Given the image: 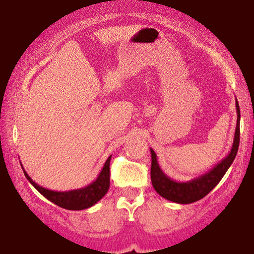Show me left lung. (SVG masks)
Wrapping results in <instances>:
<instances>
[{
	"instance_id": "1",
	"label": "left lung",
	"mask_w": 254,
	"mask_h": 254,
	"mask_svg": "<svg viewBox=\"0 0 254 254\" xmlns=\"http://www.w3.org/2000/svg\"><path fill=\"white\" fill-rule=\"evenodd\" d=\"M235 107H237L238 121L232 149L222 161L218 162L214 168H211L210 171L206 172L203 176L194 178V179L189 180V182H176V180L171 179L161 170L159 162H157L155 151L150 148L151 184H153V188L155 189V191L160 196L174 203L190 204L205 197L220 183V180L222 179L226 172L230 167V165L234 161L239 149V142H240V109H239L238 100L235 101Z\"/></svg>"
}]
</instances>
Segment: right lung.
Listing matches in <instances>:
<instances>
[{"instance_id":"right-lung-1","label":"right lung","mask_w":254,"mask_h":254,"mask_svg":"<svg viewBox=\"0 0 254 254\" xmlns=\"http://www.w3.org/2000/svg\"><path fill=\"white\" fill-rule=\"evenodd\" d=\"M111 156L107 157L103 170L99 173L97 179L93 183H90L89 185L84 186L82 189H77V190L63 192L49 190V189L43 188V186L34 183L33 180H32V178L26 173L25 170L24 173L28 182H30L32 185H33L34 188L46 198V199L50 200V202L56 204V205L61 206V208L63 209H68V210H83V209L90 208V206L94 205L95 203H98L99 200L106 194V192L109 191Z\"/></svg>"}]
</instances>
